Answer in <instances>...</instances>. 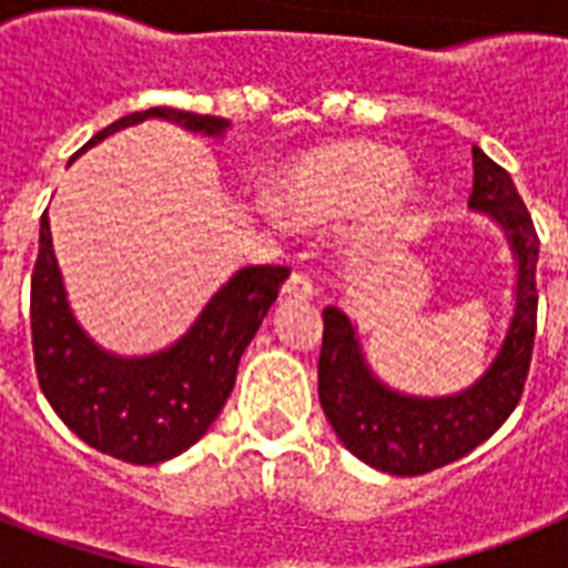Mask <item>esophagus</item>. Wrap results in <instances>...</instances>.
Returning <instances> with one entry per match:
<instances>
[{
  "label": "esophagus",
  "instance_id": "esophagus-1",
  "mask_svg": "<svg viewBox=\"0 0 568 568\" xmlns=\"http://www.w3.org/2000/svg\"><path fill=\"white\" fill-rule=\"evenodd\" d=\"M281 293L287 295V298L307 301V298H313V281H310L304 273H293L287 281H284Z\"/></svg>",
  "mask_w": 568,
  "mask_h": 568
}]
</instances>
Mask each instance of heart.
Returning a JSON list of instances; mask_svg holds the SVG:
<instances>
[{
  "label": "heart",
  "instance_id": "1",
  "mask_svg": "<svg viewBox=\"0 0 568 568\" xmlns=\"http://www.w3.org/2000/svg\"><path fill=\"white\" fill-rule=\"evenodd\" d=\"M420 187L404 155L378 142H335L301 155L278 179V207L304 224L361 215L355 247L381 250L415 222Z\"/></svg>",
  "mask_w": 568,
  "mask_h": 568
}]
</instances>
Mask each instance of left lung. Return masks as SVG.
Instances as JSON below:
<instances>
[{"instance_id":"obj_1","label":"left lung","mask_w":568,"mask_h":568,"mask_svg":"<svg viewBox=\"0 0 568 568\" xmlns=\"http://www.w3.org/2000/svg\"><path fill=\"white\" fill-rule=\"evenodd\" d=\"M469 207L486 213L506 233L518 261L515 313L498 355L464 393L415 398L381 384L361 353L358 329L338 307L324 310L318 358V398L341 444L389 475H426L469 455L495 435L524 395L535 327H538L540 241L511 175L480 148H471Z\"/></svg>"}]
</instances>
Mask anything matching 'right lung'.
<instances>
[{
    "label": "right lung",
    "instance_id": "add662e5",
    "mask_svg": "<svg viewBox=\"0 0 568 568\" xmlns=\"http://www.w3.org/2000/svg\"><path fill=\"white\" fill-rule=\"evenodd\" d=\"M144 119H168L204 135H224L230 128L219 115L150 108L99 130L77 155ZM287 275V267L270 264L239 270L173 346L122 358L102 349L70 313L44 210L30 278L33 361L44 398L68 429L99 453L139 466L182 455L222 413L241 353L258 333Z\"/></svg>",
    "mask_w": 568,
    "mask_h": 568
}]
</instances>
